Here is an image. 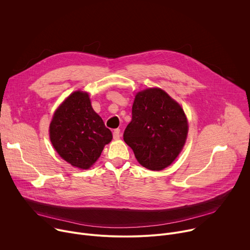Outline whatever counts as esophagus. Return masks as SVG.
Masks as SVG:
<instances>
[{"label":"esophagus","mask_w":250,"mask_h":250,"mask_svg":"<svg viewBox=\"0 0 250 250\" xmlns=\"http://www.w3.org/2000/svg\"><path fill=\"white\" fill-rule=\"evenodd\" d=\"M112 137H113V139H115V140H119L121 138V129L117 128V129L113 130Z\"/></svg>","instance_id":"34e87169"}]
</instances>
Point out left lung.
I'll list each match as a JSON object with an SVG mask.
<instances>
[{
	"label": "left lung",
	"mask_w": 250,
	"mask_h": 250,
	"mask_svg": "<svg viewBox=\"0 0 250 250\" xmlns=\"http://www.w3.org/2000/svg\"><path fill=\"white\" fill-rule=\"evenodd\" d=\"M132 118L124 141L135 158L150 170L172 164L183 149L188 131L184 109L161 88H147L135 96Z\"/></svg>",
	"instance_id": "obj_1"
}]
</instances>
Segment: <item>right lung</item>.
Here are the masks:
<instances>
[{"instance_id":"obj_1","label":"right lung","mask_w":250,"mask_h":250,"mask_svg":"<svg viewBox=\"0 0 250 250\" xmlns=\"http://www.w3.org/2000/svg\"><path fill=\"white\" fill-rule=\"evenodd\" d=\"M50 139L57 152L73 167L87 169L111 139V131L93 109L88 95L75 92L55 112Z\"/></svg>"}]
</instances>
